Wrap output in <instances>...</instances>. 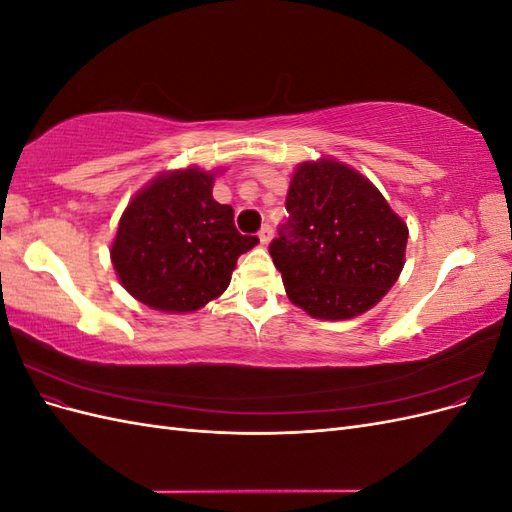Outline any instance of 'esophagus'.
<instances>
[{
	"label": "esophagus",
	"instance_id": "esophagus-1",
	"mask_svg": "<svg viewBox=\"0 0 512 512\" xmlns=\"http://www.w3.org/2000/svg\"><path fill=\"white\" fill-rule=\"evenodd\" d=\"M258 239H260V243H262V245H269V243H271V239H273V228H271L269 224L262 226V228L258 230Z\"/></svg>",
	"mask_w": 512,
	"mask_h": 512
}]
</instances>
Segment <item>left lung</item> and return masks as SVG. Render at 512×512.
I'll list each match as a JSON object with an SVG mask.
<instances>
[{"label":"left lung","instance_id":"obj_1","mask_svg":"<svg viewBox=\"0 0 512 512\" xmlns=\"http://www.w3.org/2000/svg\"><path fill=\"white\" fill-rule=\"evenodd\" d=\"M286 211L269 252L288 299L303 312L350 320L393 288L406 262L408 224L359 170L329 156L301 162Z\"/></svg>","mask_w":512,"mask_h":512}]
</instances>
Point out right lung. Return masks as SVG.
Here are the masks:
<instances>
[{
	"label": "right lung",
	"mask_w": 512,
	"mask_h": 512,
	"mask_svg": "<svg viewBox=\"0 0 512 512\" xmlns=\"http://www.w3.org/2000/svg\"><path fill=\"white\" fill-rule=\"evenodd\" d=\"M215 175L164 170L123 209L111 262L136 301L166 314L196 312L222 297L237 258L258 243L235 228L232 207L213 200Z\"/></svg>",
	"instance_id": "obj_1"
}]
</instances>
